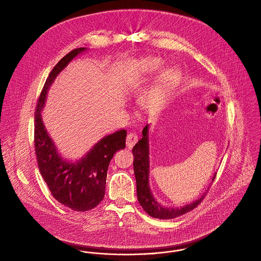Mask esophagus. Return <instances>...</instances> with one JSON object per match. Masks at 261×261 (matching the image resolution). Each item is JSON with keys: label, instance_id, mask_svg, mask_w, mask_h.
<instances>
[{"label": "esophagus", "instance_id": "1", "mask_svg": "<svg viewBox=\"0 0 261 261\" xmlns=\"http://www.w3.org/2000/svg\"><path fill=\"white\" fill-rule=\"evenodd\" d=\"M138 142V136L135 133H129L126 137V147L132 149Z\"/></svg>", "mask_w": 261, "mask_h": 261}]
</instances>
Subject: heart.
<instances>
[{
	"mask_svg": "<svg viewBox=\"0 0 261 261\" xmlns=\"http://www.w3.org/2000/svg\"><path fill=\"white\" fill-rule=\"evenodd\" d=\"M161 64H162V62L156 58H147L143 62V65L148 73H153V72L158 71L159 68L161 67ZM173 77H174L173 69H171V68L165 69L159 76L158 81L149 88V90L146 92V94L144 95L143 102L148 107L155 105L160 100L164 89L172 81Z\"/></svg>",
	"mask_w": 261,
	"mask_h": 261,
	"instance_id": "heart-1",
	"label": "heart"
}]
</instances>
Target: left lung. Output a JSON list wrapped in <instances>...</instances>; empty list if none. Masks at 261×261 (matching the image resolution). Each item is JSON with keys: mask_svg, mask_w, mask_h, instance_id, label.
I'll return each instance as SVG.
<instances>
[{"mask_svg": "<svg viewBox=\"0 0 261 261\" xmlns=\"http://www.w3.org/2000/svg\"><path fill=\"white\" fill-rule=\"evenodd\" d=\"M149 124H147L143 129V138L133 148L134 153V171L137 181V196L143 209L149 216L158 219H174L196 208L206 196L208 189L203 195L194 202L187 204L183 207H165L158 203L154 199L149 188ZM216 174H214L212 181H214Z\"/></svg>", "mask_w": 261, "mask_h": 261, "instance_id": "obj_1", "label": "left lung"}]
</instances>
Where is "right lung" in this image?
<instances>
[{"label": "right lung", "mask_w": 261, "mask_h": 261, "mask_svg": "<svg viewBox=\"0 0 261 261\" xmlns=\"http://www.w3.org/2000/svg\"><path fill=\"white\" fill-rule=\"evenodd\" d=\"M87 48L65 55L46 79L35 110L34 145L39 171L52 196L71 210L84 212L96 207L106 193L108 169L113 154L125 148L126 130L119 129L99 140L81 159L68 161L58 152L42 119L47 92L58 74Z\"/></svg>", "instance_id": "add662e5"}]
</instances>
